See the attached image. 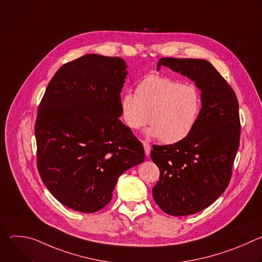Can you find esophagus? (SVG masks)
<instances>
[{
  "mask_svg": "<svg viewBox=\"0 0 262 262\" xmlns=\"http://www.w3.org/2000/svg\"><path fill=\"white\" fill-rule=\"evenodd\" d=\"M143 146H144V150H145V155L149 156L150 155V150H151V146L149 145L147 142H143Z\"/></svg>",
  "mask_w": 262,
  "mask_h": 262,
  "instance_id": "obj_1",
  "label": "esophagus"
}]
</instances>
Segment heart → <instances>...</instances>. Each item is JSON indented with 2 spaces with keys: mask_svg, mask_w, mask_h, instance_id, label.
<instances>
[{
  "mask_svg": "<svg viewBox=\"0 0 262 262\" xmlns=\"http://www.w3.org/2000/svg\"><path fill=\"white\" fill-rule=\"evenodd\" d=\"M121 114L130 129H139L148 121V135L163 143L182 141L194 129L202 106L201 92L194 84L161 74H149L136 87V95H122Z\"/></svg>",
  "mask_w": 262,
  "mask_h": 262,
  "instance_id": "obj_1",
  "label": "heart"
}]
</instances>
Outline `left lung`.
Wrapping results in <instances>:
<instances>
[{
  "mask_svg": "<svg viewBox=\"0 0 262 262\" xmlns=\"http://www.w3.org/2000/svg\"><path fill=\"white\" fill-rule=\"evenodd\" d=\"M195 82L202 106L193 132L180 142L154 145L150 158L160 169L152 195L163 211L189 215L213 203L228 186L239 146L241 121L235 92L206 60L162 58Z\"/></svg>",
  "mask_w": 262,
  "mask_h": 262,
  "instance_id": "1",
  "label": "left lung"
}]
</instances>
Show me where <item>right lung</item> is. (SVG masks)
Listing matches in <instances>:
<instances>
[{"label":"right lung","instance_id":"1","mask_svg":"<svg viewBox=\"0 0 262 262\" xmlns=\"http://www.w3.org/2000/svg\"><path fill=\"white\" fill-rule=\"evenodd\" d=\"M126 74L119 57L85 55L58 69L39 103L37 169L51 194L73 210H100L119 176L144 161L142 143L118 118Z\"/></svg>","mask_w":262,"mask_h":262}]
</instances>
